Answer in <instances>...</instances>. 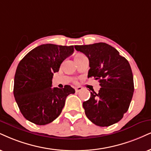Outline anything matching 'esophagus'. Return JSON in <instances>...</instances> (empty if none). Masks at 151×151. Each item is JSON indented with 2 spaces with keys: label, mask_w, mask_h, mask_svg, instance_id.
<instances>
[{
  "label": "esophagus",
  "mask_w": 151,
  "mask_h": 151,
  "mask_svg": "<svg viewBox=\"0 0 151 151\" xmlns=\"http://www.w3.org/2000/svg\"><path fill=\"white\" fill-rule=\"evenodd\" d=\"M83 90V87H81V86H78V87H75V90L76 92H79L80 91H81Z\"/></svg>",
  "instance_id": "esophagus-1"
}]
</instances>
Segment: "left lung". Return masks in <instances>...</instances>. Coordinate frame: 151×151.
Returning a JSON list of instances; mask_svg holds the SVG:
<instances>
[{
  "label": "left lung",
  "instance_id": "obj_1",
  "mask_svg": "<svg viewBox=\"0 0 151 151\" xmlns=\"http://www.w3.org/2000/svg\"><path fill=\"white\" fill-rule=\"evenodd\" d=\"M90 61L88 78L99 80L98 93L83 104L87 118L96 125L108 127L123 118L134 93V80L128 61L115 48L105 42L75 45Z\"/></svg>",
  "mask_w": 151,
  "mask_h": 151
}]
</instances>
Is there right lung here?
Masks as SVG:
<instances>
[{
  "label": "right lung",
  "mask_w": 151,
  "mask_h": 151,
  "mask_svg": "<svg viewBox=\"0 0 151 151\" xmlns=\"http://www.w3.org/2000/svg\"><path fill=\"white\" fill-rule=\"evenodd\" d=\"M74 51L73 45H39L19 63L14 81V96L22 114L38 125H45L60 115L67 96L74 94L70 85L52 88L54 73Z\"/></svg>",
  "instance_id": "obj_1"
}]
</instances>
